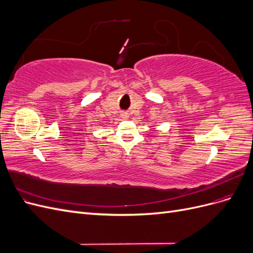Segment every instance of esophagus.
I'll return each instance as SVG.
<instances>
[{"label":"esophagus","instance_id":"1","mask_svg":"<svg viewBox=\"0 0 253 253\" xmlns=\"http://www.w3.org/2000/svg\"><path fill=\"white\" fill-rule=\"evenodd\" d=\"M122 117H124V118H127L128 116H127V114H122Z\"/></svg>","mask_w":253,"mask_h":253}]
</instances>
